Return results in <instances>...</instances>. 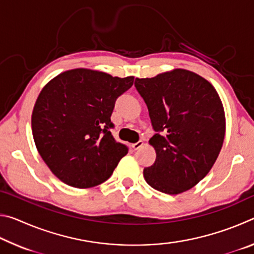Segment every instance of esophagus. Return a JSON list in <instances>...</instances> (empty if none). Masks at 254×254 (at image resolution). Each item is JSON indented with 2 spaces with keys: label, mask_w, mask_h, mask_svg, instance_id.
<instances>
[{
  "label": "esophagus",
  "mask_w": 254,
  "mask_h": 254,
  "mask_svg": "<svg viewBox=\"0 0 254 254\" xmlns=\"http://www.w3.org/2000/svg\"><path fill=\"white\" fill-rule=\"evenodd\" d=\"M143 144H144L143 141L140 140V141H137L136 143H133V144H132V148L134 149V150H139L141 147H143Z\"/></svg>",
  "instance_id": "34e87169"
}]
</instances>
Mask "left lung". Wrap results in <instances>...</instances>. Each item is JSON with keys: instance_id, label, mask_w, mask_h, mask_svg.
Returning a JSON list of instances; mask_svg holds the SVG:
<instances>
[{"instance_id": "left-lung-1", "label": "left lung", "mask_w": 254, "mask_h": 254, "mask_svg": "<svg viewBox=\"0 0 254 254\" xmlns=\"http://www.w3.org/2000/svg\"><path fill=\"white\" fill-rule=\"evenodd\" d=\"M157 133L149 140L157 158L144 168L150 186L177 195L212 169L225 136V113L214 86L194 71L173 69L135 78Z\"/></svg>"}]
</instances>
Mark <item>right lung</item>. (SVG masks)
Listing matches in <instances>:
<instances>
[{
  "instance_id": "add662e5",
  "label": "right lung",
  "mask_w": 254,
  "mask_h": 254,
  "mask_svg": "<svg viewBox=\"0 0 254 254\" xmlns=\"http://www.w3.org/2000/svg\"><path fill=\"white\" fill-rule=\"evenodd\" d=\"M134 77L76 68L45 85L33 106L31 127L38 152L68 186L89 188L113 174L127 148L110 131L117 98Z\"/></svg>"
}]
</instances>
